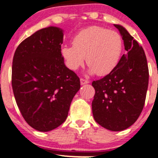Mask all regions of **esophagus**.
I'll use <instances>...</instances> for the list:
<instances>
[{"instance_id":"1","label":"esophagus","mask_w":158,"mask_h":158,"mask_svg":"<svg viewBox=\"0 0 158 158\" xmlns=\"http://www.w3.org/2000/svg\"><path fill=\"white\" fill-rule=\"evenodd\" d=\"M80 83H81V85H84V84L89 83V81H88V80H87V79H80Z\"/></svg>"}]
</instances>
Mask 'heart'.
Returning a JSON list of instances; mask_svg holds the SVG:
<instances>
[{"instance_id": "b5f03b06", "label": "heart", "mask_w": 158, "mask_h": 158, "mask_svg": "<svg viewBox=\"0 0 158 158\" xmlns=\"http://www.w3.org/2000/svg\"><path fill=\"white\" fill-rule=\"evenodd\" d=\"M73 46L65 45L61 54L71 71H76L86 62L89 73L104 76L113 71L121 58L124 42L118 32L100 26H90L74 37Z\"/></svg>"}]
</instances>
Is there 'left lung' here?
Returning a JSON list of instances; mask_svg holds the SVG:
<instances>
[{"label": "left lung", "mask_w": 158, "mask_h": 158, "mask_svg": "<svg viewBox=\"0 0 158 158\" xmlns=\"http://www.w3.org/2000/svg\"><path fill=\"white\" fill-rule=\"evenodd\" d=\"M117 28L127 51L113 71L92 82L95 93L92 100L94 119L111 131L130 127L142 112L149 84V68L142 46L126 29Z\"/></svg>", "instance_id": "left-lung-1"}]
</instances>
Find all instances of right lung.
Returning <instances> with one entry per match:
<instances>
[{"mask_svg": "<svg viewBox=\"0 0 158 158\" xmlns=\"http://www.w3.org/2000/svg\"><path fill=\"white\" fill-rule=\"evenodd\" d=\"M63 31L54 26L38 30L16 49L12 87L27 124L49 132L66 120L80 80L67 68L61 54Z\"/></svg>", "mask_w": 158, "mask_h": 158, "instance_id": "obj_1", "label": "right lung"}]
</instances>
